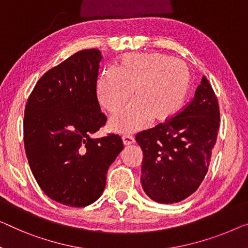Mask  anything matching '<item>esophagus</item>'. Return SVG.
Wrapping results in <instances>:
<instances>
[{"label": "esophagus", "mask_w": 248, "mask_h": 248, "mask_svg": "<svg viewBox=\"0 0 248 248\" xmlns=\"http://www.w3.org/2000/svg\"><path fill=\"white\" fill-rule=\"evenodd\" d=\"M123 142L124 146H130L135 142V139H134V137H131V136H124Z\"/></svg>", "instance_id": "obj_1"}]
</instances>
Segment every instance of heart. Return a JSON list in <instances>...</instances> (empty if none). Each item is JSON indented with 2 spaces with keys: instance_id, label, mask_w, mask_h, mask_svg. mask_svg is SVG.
<instances>
[{
  "instance_id": "b5f03b06",
  "label": "heart",
  "mask_w": 248,
  "mask_h": 248,
  "mask_svg": "<svg viewBox=\"0 0 248 248\" xmlns=\"http://www.w3.org/2000/svg\"><path fill=\"white\" fill-rule=\"evenodd\" d=\"M191 87L190 70L184 62L157 52L125 53L116 69L105 68L97 81V97L103 108L114 111L128 101L134 89L135 100L114 112L109 128L130 135L151 120L165 124L183 108Z\"/></svg>"
}]
</instances>
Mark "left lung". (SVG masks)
I'll use <instances>...</instances> for the list:
<instances>
[{
  "instance_id": "obj_1",
  "label": "left lung",
  "mask_w": 248,
  "mask_h": 248,
  "mask_svg": "<svg viewBox=\"0 0 248 248\" xmlns=\"http://www.w3.org/2000/svg\"><path fill=\"white\" fill-rule=\"evenodd\" d=\"M218 128V101L202 77L182 112L136 136L143 154L140 182L148 197L173 204L194 194L208 171Z\"/></svg>"
}]
</instances>
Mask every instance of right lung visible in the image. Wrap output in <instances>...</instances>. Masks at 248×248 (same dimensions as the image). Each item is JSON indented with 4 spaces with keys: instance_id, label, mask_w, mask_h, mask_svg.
<instances>
[{
    "instance_id": "right-lung-1",
    "label": "right lung",
    "mask_w": 248,
    "mask_h": 248,
    "mask_svg": "<svg viewBox=\"0 0 248 248\" xmlns=\"http://www.w3.org/2000/svg\"><path fill=\"white\" fill-rule=\"evenodd\" d=\"M101 52L81 50L38 81L24 112V146L33 176L51 199L91 205L102 195L107 171L124 149L117 135L91 137L107 118L97 97Z\"/></svg>"
}]
</instances>
